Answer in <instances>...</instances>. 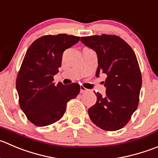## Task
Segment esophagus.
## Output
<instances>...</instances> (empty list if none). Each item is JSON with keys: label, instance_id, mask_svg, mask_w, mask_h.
<instances>
[{"label": "esophagus", "instance_id": "esophagus-1", "mask_svg": "<svg viewBox=\"0 0 158 158\" xmlns=\"http://www.w3.org/2000/svg\"><path fill=\"white\" fill-rule=\"evenodd\" d=\"M87 91H88V90H87V88L84 87L83 86H81V87H80V92H81V94L85 93V92H87Z\"/></svg>", "mask_w": 158, "mask_h": 158}]
</instances>
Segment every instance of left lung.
<instances>
[{"label": "left lung", "mask_w": 158, "mask_h": 158, "mask_svg": "<svg viewBox=\"0 0 158 158\" xmlns=\"http://www.w3.org/2000/svg\"><path fill=\"white\" fill-rule=\"evenodd\" d=\"M81 41L98 55L96 76L105 74L106 94L97 92L96 104L88 109L94 124L109 131L119 130L137 109L142 79L132 48L116 35L82 37Z\"/></svg>", "instance_id": "left-lung-1"}]
</instances>
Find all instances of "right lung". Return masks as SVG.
Masks as SVG:
<instances>
[{
    "label": "right lung",
    "instance_id": "add662e5",
    "mask_svg": "<svg viewBox=\"0 0 158 158\" xmlns=\"http://www.w3.org/2000/svg\"><path fill=\"white\" fill-rule=\"evenodd\" d=\"M80 40L65 34L46 35L34 40L27 51L16 81L19 104L27 119L38 127L59 121L68 101L75 98L80 85L53 83L59 72L64 51Z\"/></svg>",
    "mask_w": 158,
    "mask_h": 158
}]
</instances>
